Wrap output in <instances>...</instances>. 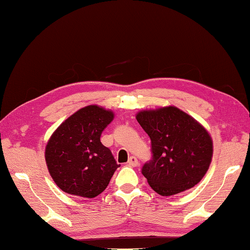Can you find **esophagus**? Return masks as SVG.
<instances>
[{
  "mask_svg": "<svg viewBox=\"0 0 250 250\" xmlns=\"http://www.w3.org/2000/svg\"><path fill=\"white\" fill-rule=\"evenodd\" d=\"M127 164H128L129 166H132V167H136V166L138 165V159L136 158V157H134V156L129 157Z\"/></svg>",
  "mask_w": 250,
  "mask_h": 250,
  "instance_id": "1",
  "label": "esophagus"
}]
</instances>
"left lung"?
I'll return each instance as SVG.
<instances>
[{
	"instance_id": "obj_1",
	"label": "left lung",
	"mask_w": 250,
	"mask_h": 250,
	"mask_svg": "<svg viewBox=\"0 0 250 250\" xmlns=\"http://www.w3.org/2000/svg\"><path fill=\"white\" fill-rule=\"evenodd\" d=\"M136 120L151 141V160L142 173L152 190L170 196L202 180L212 161L213 142L198 121L176 106L145 109Z\"/></svg>"
}]
</instances>
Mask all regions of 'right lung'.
I'll use <instances>...</instances> for the list:
<instances>
[{
    "label": "right lung",
    "mask_w": 250,
    "mask_h": 250,
    "mask_svg": "<svg viewBox=\"0 0 250 250\" xmlns=\"http://www.w3.org/2000/svg\"><path fill=\"white\" fill-rule=\"evenodd\" d=\"M114 114L87 105L68 117L47 143L45 158L51 178L61 190L81 198H95L106 189L116 164L100 141Z\"/></svg>",
    "instance_id": "right-lung-1"
}]
</instances>
